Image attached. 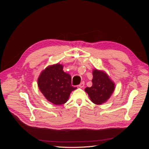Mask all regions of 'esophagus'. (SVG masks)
Wrapping results in <instances>:
<instances>
[{"label":"esophagus","instance_id":"34e87169","mask_svg":"<svg viewBox=\"0 0 149 149\" xmlns=\"http://www.w3.org/2000/svg\"><path fill=\"white\" fill-rule=\"evenodd\" d=\"M84 86V83L83 81L81 83L78 85V87H79V88H83Z\"/></svg>","mask_w":149,"mask_h":149}]
</instances>
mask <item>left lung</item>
I'll return each instance as SVG.
<instances>
[{"mask_svg":"<svg viewBox=\"0 0 149 149\" xmlns=\"http://www.w3.org/2000/svg\"><path fill=\"white\" fill-rule=\"evenodd\" d=\"M93 85L86 88L85 91L88 94L91 101L100 105L109 100L115 89V84L112 81L106 72L94 69L93 71Z\"/></svg>","mask_w":149,"mask_h":149,"instance_id":"left-lung-1","label":"left lung"}]
</instances>
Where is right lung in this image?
Wrapping results in <instances>:
<instances>
[{"instance_id": "1", "label": "right lung", "mask_w": 149, "mask_h": 149, "mask_svg": "<svg viewBox=\"0 0 149 149\" xmlns=\"http://www.w3.org/2000/svg\"><path fill=\"white\" fill-rule=\"evenodd\" d=\"M63 66H48L40 74L38 86L47 100L55 105H61L68 100L70 93L77 88L72 86L71 76L63 70Z\"/></svg>"}]
</instances>
